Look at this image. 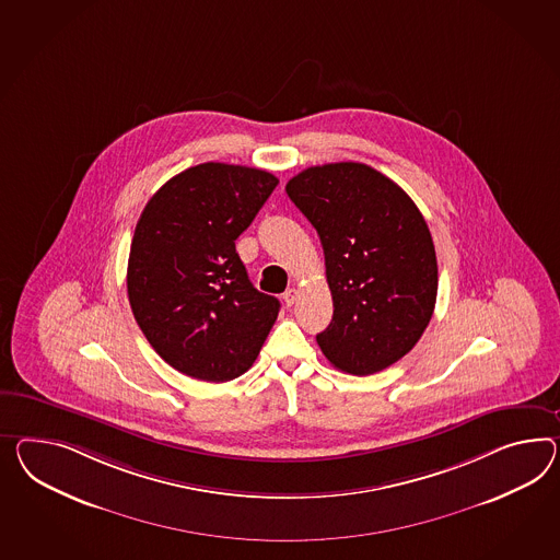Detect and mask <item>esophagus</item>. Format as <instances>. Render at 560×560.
I'll use <instances>...</instances> for the list:
<instances>
[{
  "label": "esophagus",
  "instance_id": "obj_1",
  "mask_svg": "<svg viewBox=\"0 0 560 560\" xmlns=\"http://www.w3.org/2000/svg\"><path fill=\"white\" fill-rule=\"evenodd\" d=\"M299 290L296 288H288L287 292H284V302H287V306H292L294 302L299 301Z\"/></svg>",
  "mask_w": 560,
  "mask_h": 560
}]
</instances>
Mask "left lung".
I'll return each mask as SVG.
<instances>
[{
    "instance_id": "left-lung-1",
    "label": "left lung",
    "mask_w": 560,
    "mask_h": 560,
    "mask_svg": "<svg viewBox=\"0 0 560 560\" xmlns=\"http://www.w3.org/2000/svg\"><path fill=\"white\" fill-rule=\"evenodd\" d=\"M287 192L325 252L335 311L316 343L341 372L386 370L418 343L434 311L439 268L424 217L394 180L359 162L311 166Z\"/></svg>"
}]
</instances>
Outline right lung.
<instances>
[{"label":"right lung","instance_id":"1","mask_svg":"<svg viewBox=\"0 0 560 560\" xmlns=\"http://www.w3.org/2000/svg\"><path fill=\"white\" fill-rule=\"evenodd\" d=\"M276 185L259 168L205 162L173 176L145 205L129 249V304L174 370L221 384L258 358L280 302L249 282L235 240Z\"/></svg>","mask_w":560,"mask_h":560}]
</instances>
